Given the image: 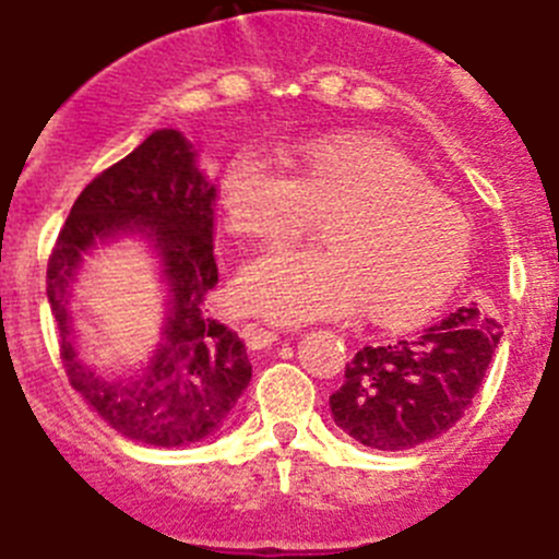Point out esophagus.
I'll return each mask as SVG.
<instances>
[{
	"label": "esophagus",
	"mask_w": 559,
	"mask_h": 559,
	"mask_svg": "<svg viewBox=\"0 0 559 559\" xmlns=\"http://www.w3.org/2000/svg\"><path fill=\"white\" fill-rule=\"evenodd\" d=\"M242 336H245V342H248L250 350H264L278 342V331L267 329V325H259V323H245Z\"/></svg>",
	"instance_id": "1"
}]
</instances>
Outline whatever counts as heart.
I'll list each match as a JSON object with an SVG mask.
<instances>
[{
	"label": "heart",
	"instance_id": "b5f03b06",
	"mask_svg": "<svg viewBox=\"0 0 559 559\" xmlns=\"http://www.w3.org/2000/svg\"><path fill=\"white\" fill-rule=\"evenodd\" d=\"M219 203L236 234L292 239L317 217L329 250L275 248L248 261L236 300L273 323H314L370 311L417 323L465 278L471 225L395 147L336 133L306 144L300 175L281 153L242 147L219 180Z\"/></svg>",
	"mask_w": 559,
	"mask_h": 559
}]
</instances>
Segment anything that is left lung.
Instances as JSON below:
<instances>
[{"label":"left lung","instance_id":"8db88e82","mask_svg":"<svg viewBox=\"0 0 559 559\" xmlns=\"http://www.w3.org/2000/svg\"><path fill=\"white\" fill-rule=\"evenodd\" d=\"M499 348V323L467 304L392 345H367L329 399L334 424L376 451L435 440L465 415Z\"/></svg>","mask_w":559,"mask_h":559}]
</instances>
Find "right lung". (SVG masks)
<instances>
[{
    "mask_svg": "<svg viewBox=\"0 0 559 559\" xmlns=\"http://www.w3.org/2000/svg\"><path fill=\"white\" fill-rule=\"evenodd\" d=\"M217 186L180 130H153L119 164L85 186L49 255L47 298L74 390L110 429L158 449H180L223 429L248 390L245 342L205 314L219 281L214 261ZM135 238L159 261L165 320L159 342L128 374L92 366L79 350L68 304L84 259Z\"/></svg>",
    "mask_w": 559,
    "mask_h": 559,
    "instance_id": "obj_1",
    "label": "right lung"
}]
</instances>
